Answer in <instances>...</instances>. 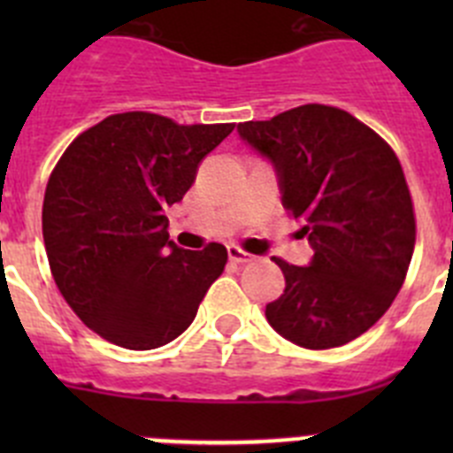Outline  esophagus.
<instances>
[{
	"label": "esophagus",
	"mask_w": 453,
	"mask_h": 453,
	"mask_svg": "<svg viewBox=\"0 0 453 453\" xmlns=\"http://www.w3.org/2000/svg\"><path fill=\"white\" fill-rule=\"evenodd\" d=\"M229 258L234 263H247V261H251V254H247V251L240 250V247L231 245L229 247Z\"/></svg>",
	"instance_id": "esophagus-1"
}]
</instances>
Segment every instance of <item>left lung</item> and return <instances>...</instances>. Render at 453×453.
<instances>
[{"label":"left lung","instance_id":"left-lung-1","mask_svg":"<svg viewBox=\"0 0 453 453\" xmlns=\"http://www.w3.org/2000/svg\"><path fill=\"white\" fill-rule=\"evenodd\" d=\"M238 134L274 163L283 208L303 219L313 261L274 263L286 290L265 306L276 334L306 349L351 342L383 318L415 250V211L402 163L342 108L303 104Z\"/></svg>","mask_w":453,"mask_h":453}]
</instances>
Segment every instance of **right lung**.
Instances as JSON below:
<instances>
[{
    "instance_id": "right-lung-1",
    "label": "right lung",
    "mask_w": 453,
    "mask_h": 453,
    "mask_svg": "<svg viewBox=\"0 0 453 453\" xmlns=\"http://www.w3.org/2000/svg\"><path fill=\"white\" fill-rule=\"evenodd\" d=\"M235 124H179L165 115H108L63 151L47 181L42 238L51 276L88 329L124 349L181 335L226 265V247L170 240L167 206Z\"/></svg>"
}]
</instances>
